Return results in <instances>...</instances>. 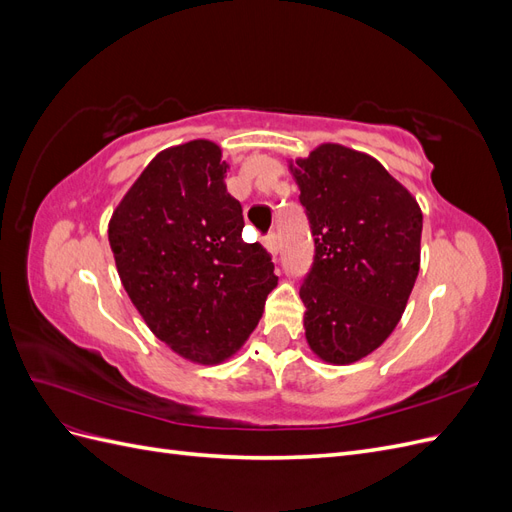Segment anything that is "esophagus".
<instances>
[{
    "label": "esophagus",
    "mask_w": 512,
    "mask_h": 512,
    "mask_svg": "<svg viewBox=\"0 0 512 512\" xmlns=\"http://www.w3.org/2000/svg\"><path fill=\"white\" fill-rule=\"evenodd\" d=\"M280 245H282L280 235H275V232H271V235L265 237V247L273 256H277V252H280Z\"/></svg>",
    "instance_id": "1"
}]
</instances>
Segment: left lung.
<instances>
[{
	"mask_svg": "<svg viewBox=\"0 0 512 512\" xmlns=\"http://www.w3.org/2000/svg\"><path fill=\"white\" fill-rule=\"evenodd\" d=\"M314 237L301 284L305 337L324 363L350 365L384 344L421 267L423 213L376 158L337 143L290 164Z\"/></svg>",
	"mask_w": 512,
	"mask_h": 512,
	"instance_id": "8db88e82",
	"label": "left lung"
}]
</instances>
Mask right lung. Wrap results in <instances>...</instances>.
Here are the masks:
<instances>
[{
	"instance_id": "right-lung-1",
	"label": "right lung",
	"mask_w": 512,
	"mask_h": 512,
	"mask_svg": "<svg viewBox=\"0 0 512 512\" xmlns=\"http://www.w3.org/2000/svg\"><path fill=\"white\" fill-rule=\"evenodd\" d=\"M222 149L198 138L160 151L108 222L130 301L179 356L218 365L243 344L277 286L260 243H245L243 209L226 192Z\"/></svg>"
}]
</instances>
